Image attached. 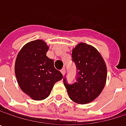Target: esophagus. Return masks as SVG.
<instances>
[{
	"label": "esophagus",
	"mask_w": 126,
	"mask_h": 126,
	"mask_svg": "<svg viewBox=\"0 0 126 126\" xmlns=\"http://www.w3.org/2000/svg\"><path fill=\"white\" fill-rule=\"evenodd\" d=\"M61 71L62 74H63V76H64V75H65V68H63V69H62Z\"/></svg>",
	"instance_id": "esophagus-1"
}]
</instances>
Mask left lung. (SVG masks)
Segmentation results:
<instances>
[{"mask_svg":"<svg viewBox=\"0 0 126 126\" xmlns=\"http://www.w3.org/2000/svg\"><path fill=\"white\" fill-rule=\"evenodd\" d=\"M72 58L78 71L77 82L68 85L65 79L64 85L74 102L79 104L90 103L104 88L107 65L99 52L85 43H79L72 49Z\"/></svg>","mask_w":126,"mask_h":126,"instance_id":"1","label":"left lung"}]
</instances>
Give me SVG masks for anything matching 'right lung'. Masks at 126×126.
Instances as JSON below:
<instances>
[{
	"label": "right lung",
	"mask_w": 126,
	"mask_h": 126,
	"mask_svg": "<svg viewBox=\"0 0 126 126\" xmlns=\"http://www.w3.org/2000/svg\"><path fill=\"white\" fill-rule=\"evenodd\" d=\"M49 46L41 39L30 41L19 52L14 72L20 89L35 101L47 98L63 76L47 56Z\"/></svg>",
	"instance_id": "add662e5"
}]
</instances>
